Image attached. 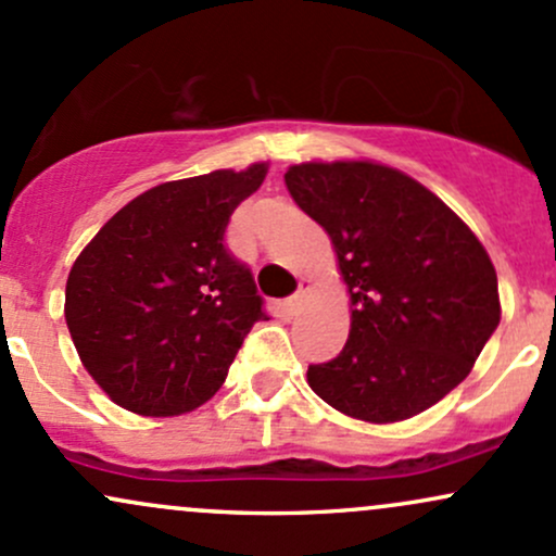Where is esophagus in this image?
<instances>
[{"label":"esophagus","mask_w":556,"mask_h":556,"mask_svg":"<svg viewBox=\"0 0 556 556\" xmlns=\"http://www.w3.org/2000/svg\"><path fill=\"white\" fill-rule=\"evenodd\" d=\"M308 287H311L308 279H300V290L292 298L285 300V314L287 316H298V311H300V305H303V298H305V292H308Z\"/></svg>","instance_id":"34e87169"}]
</instances>
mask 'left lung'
Returning a JSON list of instances; mask_svg holds the SVG:
<instances>
[{
  "mask_svg": "<svg viewBox=\"0 0 556 556\" xmlns=\"http://www.w3.org/2000/svg\"><path fill=\"white\" fill-rule=\"evenodd\" d=\"M285 185L327 229L353 303L348 344L308 366L311 389L368 424L429 410L500 327L486 248L442 198L384 164H295Z\"/></svg>",
  "mask_w": 556,
  "mask_h": 556,
  "instance_id": "left-lung-1",
  "label": "left lung"
}]
</instances>
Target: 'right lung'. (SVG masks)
I'll return each mask as SVG.
<instances>
[{
    "label": "right lung",
    "mask_w": 556,
    "mask_h": 556,
    "mask_svg": "<svg viewBox=\"0 0 556 556\" xmlns=\"http://www.w3.org/2000/svg\"><path fill=\"white\" fill-rule=\"evenodd\" d=\"M266 164L162 182L96 232L70 269L65 318L83 366L125 410H195L264 321L253 274L225 245Z\"/></svg>",
    "instance_id": "add662e5"
}]
</instances>
